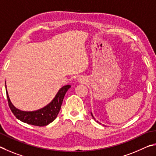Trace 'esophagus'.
<instances>
[{"instance_id":"34e87169","label":"esophagus","mask_w":156,"mask_h":156,"mask_svg":"<svg viewBox=\"0 0 156 156\" xmlns=\"http://www.w3.org/2000/svg\"><path fill=\"white\" fill-rule=\"evenodd\" d=\"M81 81H82V79H81V78H78V81H79V82H81Z\"/></svg>"}]
</instances>
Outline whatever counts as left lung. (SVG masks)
<instances>
[{
  "instance_id": "8db88e82",
  "label": "left lung",
  "mask_w": 156,
  "mask_h": 156,
  "mask_svg": "<svg viewBox=\"0 0 156 156\" xmlns=\"http://www.w3.org/2000/svg\"><path fill=\"white\" fill-rule=\"evenodd\" d=\"M91 115H92V118H93V119H94L95 120V121H96V119H95V118H94V116H93V114H92V112H91ZM97 122H98L97 121ZM99 123H100V122H99Z\"/></svg>"
}]
</instances>
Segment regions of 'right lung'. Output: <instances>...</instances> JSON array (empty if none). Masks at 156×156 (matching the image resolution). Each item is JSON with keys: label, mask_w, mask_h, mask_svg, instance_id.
<instances>
[{"label": "right lung", "mask_w": 156, "mask_h": 156, "mask_svg": "<svg viewBox=\"0 0 156 156\" xmlns=\"http://www.w3.org/2000/svg\"><path fill=\"white\" fill-rule=\"evenodd\" d=\"M70 87V85H66L60 88L54 99L45 107L37 110L27 112L19 110L12 104L9 95H8L6 82H5L8 103H9V106L12 113L14 114L16 118L22 122L40 127L46 126L56 119L57 114H59V112L61 109V105L65 94Z\"/></svg>", "instance_id": "right-lung-1"}]
</instances>
